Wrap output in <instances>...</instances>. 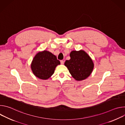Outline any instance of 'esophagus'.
<instances>
[{"instance_id": "34e87169", "label": "esophagus", "mask_w": 125, "mask_h": 125, "mask_svg": "<svg viewBox=\"0 0 125 125\" xmlns=\"http://www.w3.org/2000/svg\"><path fill=\"white\" fill-rule=\"evenodd\" d=\"M60 62H61V64L62 65H63L64 63V61L63 60H61V61H60Z\"/></svg>"}]
</instances>
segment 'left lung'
I'll return each mask as SVG.
<instances>
[{
	"label": "left lung",
	"instance_id": "obj_1",
	"mask_svg": "<svg viewBox=\"0 0 125 125\" xmlns=\"http://www.w3.org/2000/svg\"><path fill=\"white\" fill-rule=\"evenodd\" d=\"M70 56V59L66 60L64 65L74 79L80 81L90 76L93 71L94 63L86 52L83 50H73Z\"/></svg>",
	"mask_w": 125,
	"mask_h": 125
}]
</instances>
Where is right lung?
I'll return each mask as SVG.
<instances>
[{
  "label": "right lung",
  "instance_id": "add662e5",
  "mask_svg": "<svg viewBox=\"0 0 125 125\" xmlns=\"http://www.w3.org/2000/svg\"><path fill=\"white\" fill-rule=\"evenodd\" d=\"M60 64L55 55L47 50L39 52L35 55L31 65L34 75L37 78L46 80L54 74L55 68Z\"/></svg>",
  "mask_w": 125,
  "mask_h": 125
}]
</instances>
